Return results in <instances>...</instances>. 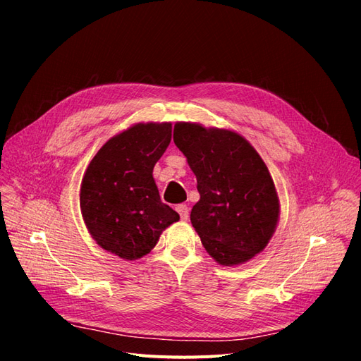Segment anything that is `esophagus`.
<instances>
[{
	"label": "esophagus",
	"instance_id": "34e87169",
	"mask_svg": "<svg viewBox=\"0 0 361 361\" xmlns=\"http://www.w3.org/2000/svg\"><path fill=\"white\" fill-rule=\"evenodd\" d=\"M176 210L178 212V214H180L181 220H188V219H189V207L185 205V204H180V205H177Z\"/></svg>",
	"mask_w": 361,
	"mask_h": 361
}]
</instances>
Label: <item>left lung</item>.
Wrapping results in <instances>:
<instances>
[{"instance_id": "8db88e82", "label": "left lung", "mask_w": 361, "mask_h": 361, "mask_svg": "<svg viewBox=\"0 0 361 361\" xmlns=\"http://www.w3.org/2000/svg\"><path fill=\"white\" fill-rule=\"evenodd\" d=\"M201 197L190 222L220 265L247 262L265 249L279 220V196L264 160L241 135L197 123L173 126Z\"/></svg>"}]
</instances>
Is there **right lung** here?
<instances>
[{
    "label": "right lung",
    "mask_w": 361,
    "mask_h": 361,
    "mask_svg": "<svg viewBox=\"0 0 361 361\" xmlns=\"http://www.w3.org/2000/svg\"><path fill=\"white\" fill-rule=\"evenodd\" d=\"M171 136V123H137L112 136L84 173L79 202L87 229L102 249L123 259L142 258L180 220L160 201L153 178Z\"/></svg>",
    "instance_id": "1"
}]
</instances>
